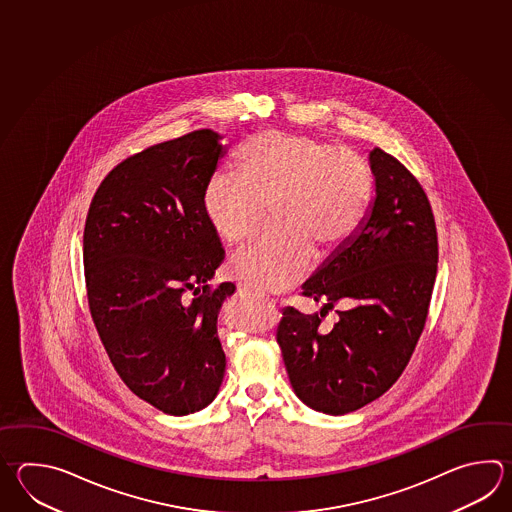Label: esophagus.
<instances>
[{
    "instance_id": "1",
    "label": "esophagus",
    "mask_w": 512,
    "mask_h": 512,
    "mask_svg": "<svg viewBox=\"0 0 512 512\" xmlns=\"http://www.w3.org/2000/svg\"><path fill=\"white\" fill-rule=\"evenodd\" d=\"M237 290H239V293H244V295H251L250 288H248V286H244V284H239V286H237Z\"/></svg>"
}]
</instances>
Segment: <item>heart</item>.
Masks as SVG:
<instances>
[{
  "instance_id": "obj_1",
  "label": "heart",
  "mask_w": 512,
  "mask_h": 512,
  "mask_svg": "<svg viewBox=\"0 0 512 512\" xmlns=\"http://www.w3.org/2000/svg\"><path fill=\"white\" fill-rule=\"evenodd\" d=\"M368 195L370 169L352 149L268 131L242 146L237 175L209 178L202 209L220 239L239 244L270 206L277 230L237 251L228 272L255 290H279L310 270L315 246L335 250L354 235Z\"/></svg>"
}]
</instances>
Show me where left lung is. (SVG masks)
Listing matches in <instances>:
<instances>
[{
    "instance_id": "8db88e82",
    "label": "left lung",
    "mask_w": 512,
    "mask_h": 512,
    "mask_svg": "<svg viewBox=\"0 0 512 512\" xmlns=\"http://www.w3.org/2000/svg\"><path fill=\"white\" fill-rule=\"evenodd\" d=\"M376 199L361 230L303 284L321 313L288 308L277 343L295 394L343 416L383 396L407 368L427 323L438 273L436 220L418 178L396 157L370 153ZM335 303V328L320 326Z\"/></svg>"
}]
</instances>
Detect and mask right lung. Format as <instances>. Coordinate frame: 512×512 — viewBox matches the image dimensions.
Listing matches in <instances>:
<instances>
[{"label": "right lung", "instance_id": "obj_1", "mask_svg": "<svg viewBox=\"0 0 512 512\" xmlns=\"http://www.w3.org/2000/svg\"><path fill=\"white\" fill-rule=\"evenodd\" d=\"M224 151L211 129L146 147L109 171L85 219L96 332L127 388L171 416L209 405L226 370L217 315L235 284H209L224 248L202 209Z\"/></svg>", "mask_w": 512, "mask_h": 512}]
</instances>
